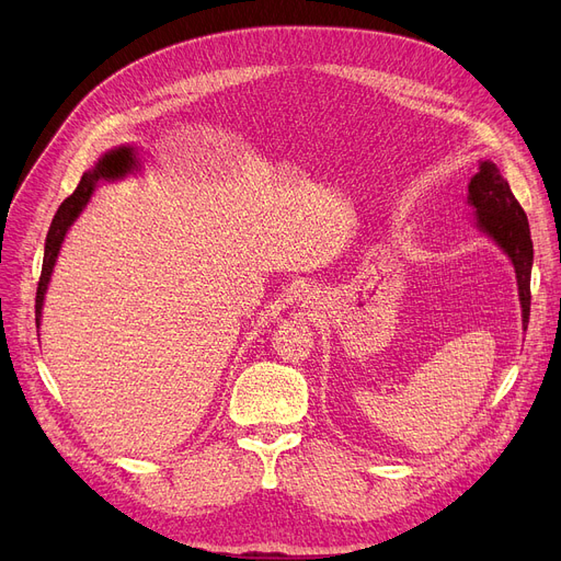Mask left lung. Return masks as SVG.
I'll list each match as a JSON object with an SVG mask.
<instances>
[{
    "mask_svg": "<svg viewBox=\"0 0 561 561\" xmlns=\"http://www.w3.org/2000/svg\"><path fill=\"white\" fill-rule=\"evenodd\" d=\"M468 204L476 209V227L491 236L514 263L523 330H527L529 300H533L529 296V275H533L535 259L533 239H529V225L523 206L493 161H480V172H476L468 184Z\"/></svg>",
    "mask_w": 561,
    "mask_h": 561,
    "instance_id": "8db88e82",
    "label": "left lung"
}]
</instances>
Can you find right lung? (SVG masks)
Here are the masks:
<instances>
[{
	"label": "right lung",
	"mask_w": 561,
	"mask_h": 561,
	"mask_svg": "<svg viewBox=\"0 0 561 561\" xmlns=\"http://www.w3.org/2000/svg\"><path fill=\"white\" fill-rule=\"evenodd\" d=\"M134 168V147H117V150H111L104 154L93 170L83 172L79 186L70 197L64 199V204L58 206V211L49 225L47 231V241H45V256H43V271H41V282L36 290V328L41 325V313H43V300L47 293V284L54 271V263L58 256V250H61V243L66 239V233L70 225L79 218V214L85 209L88 199H91L95 186L100 180H117V176H125Z\"/></svg>",
	"instance_id": "add662e5"
}]
</instances>
